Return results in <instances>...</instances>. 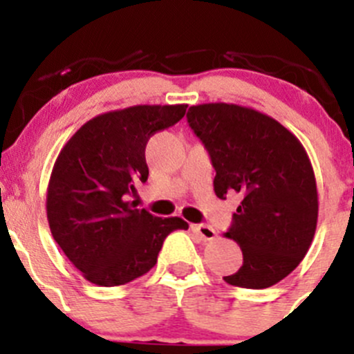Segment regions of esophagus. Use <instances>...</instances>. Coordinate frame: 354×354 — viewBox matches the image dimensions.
Returning <instances> with one entry per match:
<instances>
[{"instance_id":"34e87169","label":"esophagus","mask_w":354,"mask_h":354,"mask_svg":"<svg viewBox=\"0 0 354 354\" xmlns=\"http://www.w3.org/2000/svg\"><path fill=\"white\" fill-rule=\"evenodd\" d=\"M192 231H194L197 236L202 238L203 241H210L216 238V230L212 226H207V224H194L192 226Z\"/></svg>"}]
</instances>
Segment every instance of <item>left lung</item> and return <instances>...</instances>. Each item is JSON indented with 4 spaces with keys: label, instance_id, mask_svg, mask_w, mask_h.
I'll list each match as a JSON object with an SVG mask.
<instances>
[{
    "label": "left lung",
    "instance_id": "obj_1",
    "mask_svg": "<svg viewBox=\"0 0 354 354\" xmlns=\"http://www.w3.org/2000/svg\"><path fill=\"white\" fill-rule=\"evenodd\" d=\"M187 120L212 160L217 197H241L224 236L240 245L243 266L224 281L274 286L299 266L315 234L319 195L305 147L279 121L245 106H192Z\"/></svg>",
    "mask_w": 354,
    "mask_h": 354
}]
</instances>
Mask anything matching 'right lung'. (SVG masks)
<instances>
[{
  "label": "right lung",
  "instance_id": "add662e5",
  "mask_svg": "<svg viewBox=\"0 0 354 354\" xmlns=\"http://www.w3.org/2000/svg\"><path fill=\"white\" fill-rule=\"evenodd\" d=\"M187 108L144 104L99 114L59 152L46 197L49 230L92 284L121 286L144 276L167 234L188 230L181 217L162 219L128 202L149 178V138L178 123Z\"/></svg>",
  "mask_w": 354,
  "mask_h": 354
}]
</instances>
